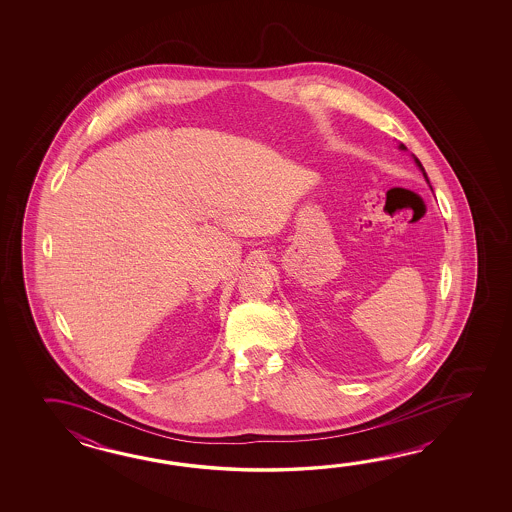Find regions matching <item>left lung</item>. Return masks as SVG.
<instances>
[{"instance_id": "1", "label": "left lung", "mask_w": 512, "mask_h": 512, "mask_svg": "<svg viewBox=\"0 0 512 512\" xmlns=\"http://www.w3.org/2000/svg\"><path fill=\"white\" fill-rule=\"evenodd\" d=\"M401 150H406V146H404V144H401ZM415 163H417V166H419V168H421V170H423V172H425V168H423V164L419 163V159H417V157H415Z\"/></svg>"}]
</instances>
